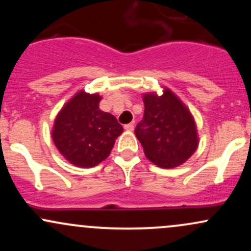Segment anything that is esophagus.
Returning a JSON list of instances; mask_svg holds the SVG:
<instances>
[{"instance_id": "1", "label": "esophagus", "mask_w": 251, "mask_h": 251, "mask_svg": "<svg viewBox=\"0 0 251 251\" xmlns=\"http://www.w3.org/2000/svg\"><path fill=\"white\" fill-rule=\"evenodd\" d=\"M124 128H125L126 131L132 132V131H133V128H134V125H133V124H127V125L124 126Z\"/></svg>"}]
</instances>
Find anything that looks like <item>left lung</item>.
I'll return each mask as SVG.
<instances>
[{
	"mask_svg": "<svg viewBox=\"0 0 251 251\" xmlns=\"http://www.w3.org/2000/svg\"><path fill=\"white\" fill-rule=\"evenodd\" d=\"M145 106L143 122L135 128L144 153L159 168L174 169L185 163L200 144L195 118L171 89L163 94H143Z\"/></svg>",
	"mask_w": 251,
	"mask_h": 251,
	"instance_id": "8db88e82",
	"label": "left lung"
}]
</instances>
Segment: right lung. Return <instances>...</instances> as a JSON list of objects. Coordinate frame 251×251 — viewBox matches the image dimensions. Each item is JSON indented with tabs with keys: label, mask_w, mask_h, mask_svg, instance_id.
Segmentation results:
<instances>
[{
	"label": "right lung",
	"mask_w": 251,
	"mask_h": 251,
	"mask_svg": "<svg viewBox=\"0 0 251 251\" xmlns=\"http://www.w3.org/2000/svg\"><path fill=\"white\" fill-rule=\"evenodd\" d=\"M101 99L81 89L54 120L51 138L57 151L77 168H93L105 160L124 131L116 117L99 108Z\"/></svg>",
	"instance_id": "add662e5"
}]
</instances>
